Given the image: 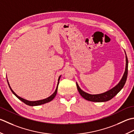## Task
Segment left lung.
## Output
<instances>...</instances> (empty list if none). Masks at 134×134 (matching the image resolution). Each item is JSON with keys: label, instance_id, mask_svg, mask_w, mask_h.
<instances>
[{"label": "left lung", "instance_id": "1", "mask_svg": "<svg viewBox=\"0 0 134 134\" xmlns=\"http://www.w3.org/2000/svg\"><path fill=\"white\" fill-rule=\"evenodd\" d=\"M124 52L125 54V62H126V64H125V69L123 76H122V78L121 79V80L119 81V83L116 84L114 87H113L112 88H111L110 90H109L108 91L105 92H103V93L99 94H90L83 91V90L80 88V87L79 86L77 83L76 82V86H77L78 91L81 95V97L84 98L85 99L91 102H106L108 101L109 100H110L111 99H112L115 95H116L121 91V90L123 88L124 84L125 82H126L128 75V61L126 53H125V51H124Z\"/></svg>", "mask_w": 134, "mask_h": 134}]
</instances>
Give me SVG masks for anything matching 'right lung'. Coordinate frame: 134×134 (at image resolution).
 I'll list each match as a JSON object with an SVG mask.
<instances>
[{
	"label": "right lung",
	"mask_w": 134,
	"mask_h": 134,
	"mask_svg": "<svg viewBox=\"0 0 134 134\" xmlns=\"http://www.w3.org/2000/svg\"><path fill=\"white\" fill-rule=\"evenodd\" d=\"M61 75L59 76V77H58V84H57V88L55 90V91H54V93L52 94L51 95H50V97L47 98H45V99H42V100H35V101H31V100H26V99H24V98H21L20 97H19L18 95H17V94H16L14 92L13 90L12 89V88H11V87L10 86L9 84V81H8L7 80V83H8V84H9V86L10 87V88L11 90V91H12V92L13 93V94L15 95V96H16V97H17L19 99L21 100L22 102H23L24 103H25L26 105H29V106H38V105H43V104H44V103H48L49 102L51 101L52 100H53L54 98H55V97L56 96V94H57V90H58V84H59V81L60 80V78H61Z\"/></svg>",
	"instance_id": "add662e5"
}]
</instances>
